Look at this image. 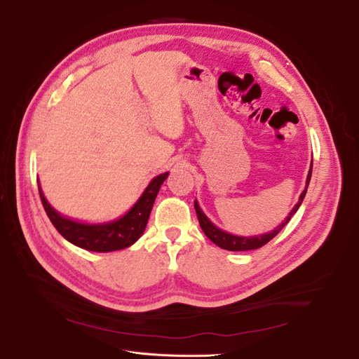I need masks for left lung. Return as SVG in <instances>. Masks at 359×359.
<instances>
[{"label": "left lung", "instance_id": "8db88e82", "mask_svg": "<svg viewBox=\"0 0 359 359\" xmlns=\"http://www.w3.org/2000/svg\"><path fill=\"white\" fill-rule=\"evenodd\" d=\"M311 169H313V163H311V168L309 170V175H307V181H306V189H304V191L301 193L299 196V201L298 203L293 206L292 211L289 212V215L286 217V220L281 223L278 227H276V229L273 232H268V233H264V235H256V236H236V235H232V233H227L222 229H219L214 223L210 222L208 217H206L203 214V211L201 210V206L198 203V201H194V210H196V214H198V220H199V224L202 227L203 233L210 238V240L215 244L219 245L224 250H229V252H245V250H255V248H260L262 245H265L266 243H269L273 238L283 229V227L287 224V222L290 220V217L295 214L298 211V208L301 206L304 198H306V193H307V187L310 184V178H311Z\"/></svg>", "mask_w": 359, "mask_h": 359}]
</instances>
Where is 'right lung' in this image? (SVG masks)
I'll use <instances>...</instances> for the list:
<instances>
[{
	"label": "right lung",
	"mask_w": 359,
	"mask_h": 359,
	"mask_svg": "<svg viewBox=\"0 0 359 359\" xmlns=\"http://www.w3.org/2000/svg\"><path fill=\"white\" fill-rule=\"evenodd\" d=\"M168 175L169 172L160 173L158 177L151 181L145 191L142 193V196L139 198V201L130 208L127 214L121 217V219L100 224L81 223L76 220H70L67 217H62L49 205L45 194H43L40 189V184L39 193L43 208H45L49 220L69 243L81 248L90 250V252L107 253L130 247L144 233L151 210H153L154 201L157 198V193L161 187V184L168 178Z\"/></svg>",
	"instance_id": "1"
}]
</instances>
